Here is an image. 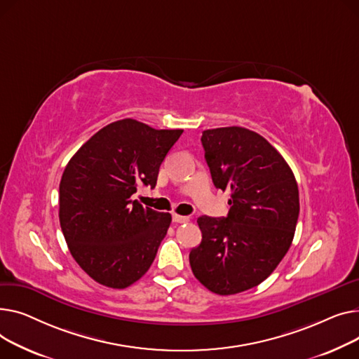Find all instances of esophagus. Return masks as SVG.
<instances>
[{
	"mask_svg": "<svg viewBox=\"0 0 359 359\" xmlns=\"http://www.w3.org/2000/svg\"><path fill=\"white\" fill-rule=\"evenodd\" d=\"M172 220L175 223H187L189 222V217L188 216H180V215H172Z\"/></svg>",
	"mask_w": 359,
	"mask_h": 359,
	"instance_id": "obj_1",
	"label": "esophagus"
}]
</instances>
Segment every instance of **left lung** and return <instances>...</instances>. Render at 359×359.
<instances>
[{"label": "left lung", "instance_id": "8db88e82", "mask_svg": "<svg viewBox=\"0 0 359 359\" xmlns=\"http://www.w3.org/2000/svg\"><path fill=\"white\" fill-rule=\"evenodd\" d=\"M204 158L216 188L230 191L226 217L201 216V243L189 252L196 278L230 296L257 287L291 246L300 212L299 187L280 152L245 128L204 130Z\"/></svg>", "mask_w": 359, "mask_h": 359}]
</instances>
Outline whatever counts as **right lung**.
Returning <instances> with one entry per match:
<instances>
[{
  "mask_svg": "<svg viewBox=\"0 0 359 359\" xmlns=\"http://www.w3.org/2000/svg\"><path fill=\"white\" fill-rule=\"evenodd\" d=\"M181 135L123 118L83 143L63 171L62 233L76 264L101 285L126 288L151 268L172 219L132 196L140 184L156 185L159 166Z\"/></svg>",
  "mask_w": 359,
  "mask_h": 359,
  "instance_id": "add662e5",
  "label": "right lung"
}]
</instances>
